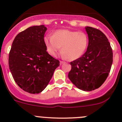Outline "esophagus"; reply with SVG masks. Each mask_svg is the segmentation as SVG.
Returning a JSON list of instances; mask_svg holds the SVG:
<instances>
[{
    "label": "esophagus",
    "instance_id": "esophagus-1",
    "mask_svg": "<svg viewBox=\"0 0 122 122\" xmlns=\"http://www.w3.org/2000/svg\"><path fill=\"white\" fill-rule=\"evenodd\" d=\"M64 63H65L64 61H60V65L63 64Z\"/></svg>",
    "mask_w": 122,
    "mask_h": 122
}]
</instances>
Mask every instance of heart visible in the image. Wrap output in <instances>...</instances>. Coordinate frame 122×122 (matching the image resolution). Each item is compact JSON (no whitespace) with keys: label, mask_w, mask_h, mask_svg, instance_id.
Returning a JSON list of instances; mask_svg holds the SVG:
<instances>
[{"label":"heart","mask_w":122,"mask_h":122,"mask_svg":"<svg viewBox=\"0 0 122 122\" xmlns=\"http://www.w3.org/2000/svg\"><path fill=\"white\" fill-rule=\"evenodd\" d=\"M47 52L56 57L60 52L68 60L78 59L84 54L88 44V36L83 32L63 29L55 32L52 36L44 38Z\"/></svg>","instance_id":"b5f03b06"}]
</instances>
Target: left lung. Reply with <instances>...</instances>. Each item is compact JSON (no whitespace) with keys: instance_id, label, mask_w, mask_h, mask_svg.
Masks as SVG:
<instances>
[{"instance_id":"left-lung-1","label":"left lung","mask_w":122,"mask_h":122,"mask_svg":"<svg viewBox=\"0 0 122 122\" xmlns=\"http://www.w3.org/2000/svg\"><path fill=\"white\" fill-rule=\"evenodd\" d=\"M88 45L87 51L70 62L68 77L71 81L83 91L99 88L107 78L113 62V51L106 36L99 29L86 26Z\"/></svg>"}]
</instances>
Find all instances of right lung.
<instances>
[{
	"label": "right lung",
	"instance_id": "add662e5",
	"mask_svg": "<svg viewBox=\"0 0 122 122\" xmlns=\"http://www.w3.org/2000/svg\"><path fill=\"white\" fill-rule=\"evenodd\" d=\"M44 25L27 28L16 36L9 54V67L15 81L31 94L39 93L47 86L59 60L46 52Z\"/></svg>",
	"mask_w": 122,
	"mask_h": 122
}]
</instances>
